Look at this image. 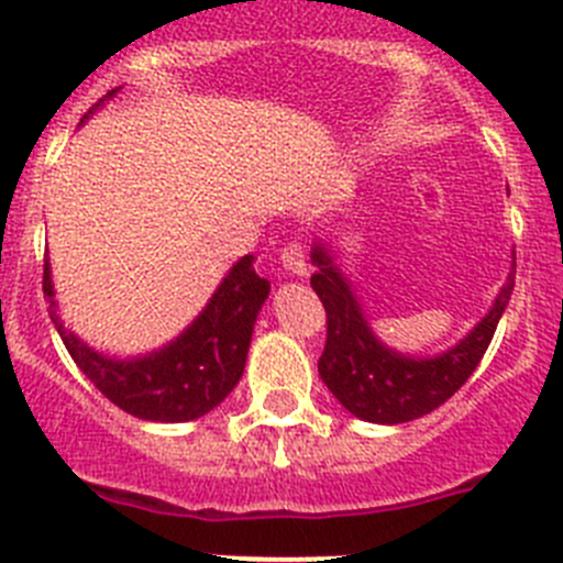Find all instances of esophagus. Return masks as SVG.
I'll list each match as a JSON object with an SVG mask.
<instances>
[{
	"label": "esophagus",
	"mask_w": 563,
	"mask_h": 563,
	"mask_svg": "<svg viewBox=\"0 0 563 563\" xmlns=\"http://www.w3.org/2000/svg\"><path fill=\"white\" fill-rule=\"evenodd\" d=\"M278 258H282V267L287 273H292V276H307V256L301 242H287L282 247V253H278Z\"/></svg>",
	"instance_id": "obj_1"
}]
</instances>
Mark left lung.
I'll return each instance as SVG.
<instances>
[{
	"label": "left lung",
	"mask_w": 563,
	"mask_h": 563,
	"mask_svg": "<svg viewBox=\"0 0 563 563\" xmlns=\"http://www.w3.org/2000/svg\"><path fill=\"white\" fill-rule=\"evenodd\" d=\"M310 285L327 310V343L318 357V375L343 409L366 422H409L440 409L474 375L494 338L496 324L514 292V271L474 330L454 350L434 357H409L383 346L363 318L350 282L324 242L312 247Z\"/></svg>",
	"instance_id": "left-lung-1"
}]
</instances>
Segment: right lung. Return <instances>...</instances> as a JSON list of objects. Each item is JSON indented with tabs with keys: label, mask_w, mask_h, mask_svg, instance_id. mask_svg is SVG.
I'll list each match as a JSON object with an SVG mask.
<instances>
[{
	"label": "right lung",
	"mask_w": 563,
	"mask_h": 563,
	"mask_svg": "<svg viewBox=\"0 0 563 563\" xmlns=\"http://www.w3.org/2000/svg\"><path fill=\"white\" fill-rule=\"evenodd\" d=\"M118 89L107 92L84 118L96 112ZM44 296L49 298V318L64 346L89 383L126 415L154 422H188L220 406L245 372L253 324L265 305L271 282L253 271V256H242L211 296L194 324L163 350L152 355L118 361L89 350L81 338L64 327L53 301L49 262L44 258Z\"/></svg>",
	"instance_id": "add662e5"
}]
</instances>
